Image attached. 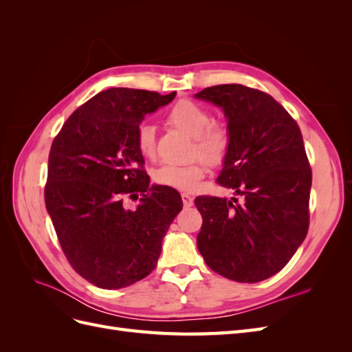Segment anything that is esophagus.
Wrapping results in <instances>:
<instances>
[{"instance_id":"esophagus-1","label":"esophagus","mask_w":352,"mask_h":352,"mask_svg":"<svg viewBox=\"0 0 352 352\" xmlns=\"http://www.w3.org/2000/svg\"><path fill=\"white\" fill-rule=\"evenodd\" d=\"M182 201H184V206H185V207H190V206L194 204V198L190 197L189 194H186V192L182 194Z\"/></svg>"}]
</instances>
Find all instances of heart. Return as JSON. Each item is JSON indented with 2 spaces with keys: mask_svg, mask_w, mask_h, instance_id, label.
<instances>
[{
  "mask_svg": "<svg viewBox=\"0 0 352 352\" xmlns=\"http://www.w3.org/2000/svg\"><path fill=\"white\" fill-rule=\"evenodd\" d=\"M167 122L179 131L195 138V151L211 164H219L225 158L229 148V132L221 123H211V113L202 105L180 100L166 114ZM136 146L145 158L155 155V129L148 123L140 126L136 133ZM206 175V164L197 160L189 164H164L154 177L157 184L192 190Z\"/></svg>",
  "mask_w": 352,
  "mask_h": 352,
  "instance_id": "b5f03b06",
  "label": "heart"
}]
</instances>
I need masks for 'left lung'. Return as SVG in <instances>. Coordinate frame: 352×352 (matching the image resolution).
I'll use <instances>...</instances> for the list:
<instances>
[{
    "mask_svg": "<svg viewBox=\"0 0 352 352\" xmlns=\"http://www.w3.org/2000/svg\"><path fill=\"white\" fill-rule=\"evenodd\" d=\"M225 113L229 148L219 185L241 195L197 197L198 250L225 278L255 283L292 258L308 232L311 168L300 127L269 94L217 85L195 94Z\"/></svg>",
    "mask_w": 352,
    "mask_h": 352,
    "instance_id": "obj_1",
    "label": "left lung"
}]
</instances>
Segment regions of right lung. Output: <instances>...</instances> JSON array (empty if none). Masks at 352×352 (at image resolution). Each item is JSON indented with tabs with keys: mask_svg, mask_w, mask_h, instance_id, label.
Returning a JSON list of instances; mask_svg holds the SVG:
<instances>
[{
	"mask_svg": "<svg viewBox=\"0 0 352 352\" xmlns=\"http://www.w3.org/2000/svg\"><path fill=\"white\" fill-rule=\"evenodd\" d=\"M176 92L110 88L74 111L52 141L45 206L72 267L102 289H120L154 269L184 202L176 189L150 185L136 133L144 117ZM140 204L124 208L126 195Z\"/></svg>",
	"mask_w": 352,
	"mask_h": 352,
	"instance_id": "right-lung-1",
	"label": "right lung"
}]
</instances>
